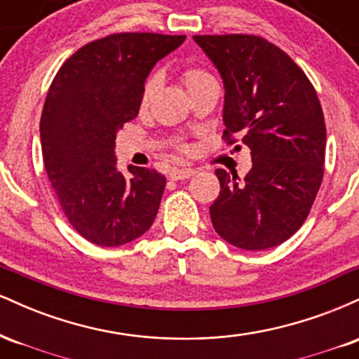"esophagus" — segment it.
Wrapping results in <instances>:
<instances>
[{
	"mask_svg": "<svg viewBox=\"0 0 359 359\" xmlns=\"http://www.w3.org/2000/svg\"><path fill=\"white\" fill-rule=\"evenodd\" d=\"M194 174H196L194 168H172L168 175H170L172 180H182V179H191Z\"/></svg>",
	"mask_w": 359,
	"mask_h": 359,
	"instance_id": "esophagus-1",
	"label": "esophagus"
}]
</instances>
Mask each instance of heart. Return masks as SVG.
Here are the masks:
<instances>
[{"mask_svg":"<svg viewBox=\"0 0 359 359\" xmlns=\"http://www.w3.org/2000/svg\"><path fill=\"white\" fill-rule=\"evenodd\" d=\"M180 79H182V84H184L185 89H191V88H194V86L201 84V82L212 79V77L209 76L208 72H204L203 69L187 67V69H184V71H182V76H180ZM155 90H156V81L155 79L147 81L145 88H143V90H142V106L148 104V101L151 100V96H154Z\"/></svg>","mask_w":359,"mask_h":359,"instance_id":"obj_1","label":"heart"}]
</instances>
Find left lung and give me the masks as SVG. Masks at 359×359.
Returning <instances> with one entry per match:
<instances>
[{"label":"left lung","mask_w":359,"mask_h":359,"mask_svg":"<svg viewBox=\"0 0 359 359\" xmlns=\"http://www.w3.org/2000/svg\"><path fill=\"white\" fill-rule=\"evenodd\" d=\"M224 84V138L240 137L253 167L243 180L217 168L209 208L216 233L233 246L269 250L311 212L324 175L325 123L316 89L285 52L253 35H196Z\"/></svg>","instance_id":"obj_1"}]
</instances>
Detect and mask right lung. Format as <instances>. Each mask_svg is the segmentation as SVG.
Segmentation results:
<instances>
[{"label":"right lung","mask_w":359,"mask_h":359,"mask_svg":"<svg viewBox=\"0 0 359 359\" xmlns=\"http://www.w3.org/2000/svg\"><path fill=\"white\" fill-rule=\"evenodd\" d=\"M184 40L109 35L69 57L48 89L40 119L45 170L69 222L94 245H126L154 224L165 177L133 165L121 174L114 142L138 116L148 74Z\"/></svg>","instance_id":"right-lung-1"}]
</instances>
